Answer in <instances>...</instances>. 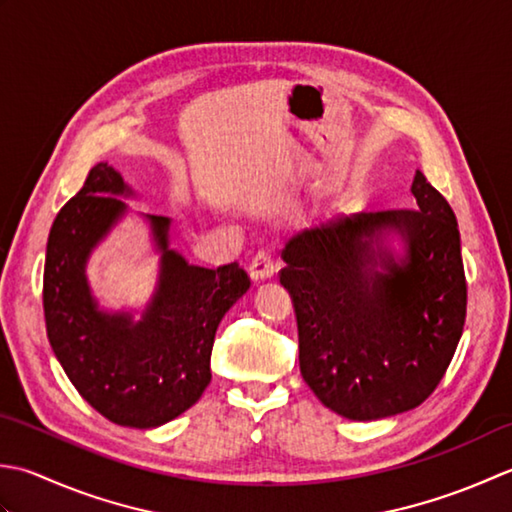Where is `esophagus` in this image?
<instances>
[{
  "label": "esophagus",
  "mask_w": 512,
  "mask_h": 512,
  "mask_svg": "<svg viewBox=\"0 0 512 512\" xmlns=\"http://www.w3.org/2000/svg\"><path fill=\"white\" fill-rule=\"evenodd\" d=\"M276 271V263H274V256H271L267 249H260V252L252 258V263H249V276L254 280H265L271 278Z\"/></svg>",
  "instance_id": "obj_1"
}]
</instances>
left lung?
I'll use <instances>...</instances> for the list:
<instances>
[{
	"label": "left lung",
	"mask_w": 512,
	"mask_h": 512,
	"mask_svg": "<svg viewBox=\"0 0 512 512\" xmlns=\"http://www.w3.org/2000/svg\"><path fill=\"white\" fill-rule=\"evenodd\" d=\"M411 194L415 210L338 218L283 249L280 283L294 298L300 373L327 409L349 420L420 406L444 378L464 331L455 214L422 172ZM389 228L407 243L400 264L379 245Z\"/></svg>",
	"instance_id": "left-lung-1"
}]
</instances>
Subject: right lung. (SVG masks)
I'll use <instances>...</instances> for the list:
<instances>
[{
	"label": "right lung",
	"instance_id": "add662e5",
	"mask_svg": "<svg viewBox=\"0 0 512 512\" xmlns=\"http://www.w3.org/2000/svg\"><path fill=\"white\" fill-rule=\"evenodd\" d=\"M121 174L97 163L50 227L44 316L70 382L110 422L154 429L198 402L212 380V344L227 309L249 289L238 263L205 269L168 247L170 218L148 216L163 252L161 280L141 322L106 314L92 298L86 260L125 212Z\"/></svg>",
	"mask_w": 512,
	"mask_h": 512
}]
</instances>
